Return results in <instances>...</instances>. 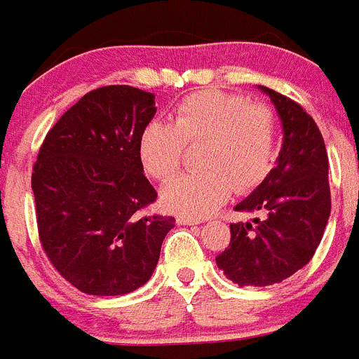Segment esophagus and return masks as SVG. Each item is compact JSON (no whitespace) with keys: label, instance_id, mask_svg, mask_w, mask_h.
<instances>
[{"label":"esophagus","instance_id":"esophagus-1","mask_svg":"<svg viewBox=\"0 0 359 359\" xmlns=\"http://www.w3.org/2000/svg\"><path fill=\"white\" fill-rule=\"evenodd\" d=\"M177 223H179V225H200L202 219H198V217H189V216H177Z\"/></svg>","mask_w":359,"mask_h":359}]
</instances>
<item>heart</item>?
<instances>
[{
  "mask_svg": "<svg viewBox=\"0 0 359 359\" xmlns=\"http://www.w3.org/2000/svg\"><path fill=\"white\" fill-rule=\"evenodd\" d=\"M200 145L198 166L205 172L182 173L163 189L164 205L187 216H205L233 187L248 191L269 175L276 159V120L264 104L205 90L177 106L173 123H147L138 154L150 177L168 180L182 166L186 147Z\"/></svg>",
  "mask_w": 359,
  "mask_h": 359,
  "instance_id": "heart-1",
  "label": "heart"
}]
</instances>
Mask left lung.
Returning a JSON list of instances; mask_svg holds the SVG:
<instances>
[{
	"instance_id": "left-lung-1",
	"label": "left lung",
	"mask_w": 359,
	"mask_h": 359,
	"mask_svg": "<svg viewBox=\"0 0 359 359\" xmlns=\"http://www.w3.org/2000/svg\"><path fill=\"white\" fill-rule=\"evenodd\" d=\"M271 97L283 126L278 163L239 212L257 214L230 225V244L216 257L225 276L239 287L280 283L306 266L330 219L327 152L319 127L289 97L259 86Z\"/></svg>"
}]
</instances>
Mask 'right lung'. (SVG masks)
Wrapping results in <instances>:
<instances>
[{"label":"right lung","mask_w":359,"mask_h":359,"mask_svg":"<svg viewBox=\"0 0 359 359\" xmlns=\"http://www.w3.org/2000/svg\"><path fill=\"white\" fill-rule=\"evenodd\" d=\"M156 95L127 85L83 95L53 126L32 173L39 237L53 266L90 296H123L152 276L175 217L142 214L157 193L140 136Z\"/></svg>","instance_id":"right-lung-1"}]
</instances>
